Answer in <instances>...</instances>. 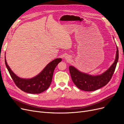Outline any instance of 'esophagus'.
<instances>
[{
	"label": "esophagus",
	"instance_id": "34e87169",
	"mask_svg": "<svg viewBox=\"0 0 124 124\" xmlns=\"http://www.w3.org/2000/svg\"><path fill=\"white\" fill-rule=\"evenodd\" d=\"M65 59L68 61H70V57H69V56H66Z\"/></svg>",
	"mask_w": 124,
	"mask_h": 124
}]
</instances>
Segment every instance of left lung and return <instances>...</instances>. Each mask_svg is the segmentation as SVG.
Here are the masks:
<instances>
[{"instance_id": "1", "label": "left lung", "mask_w": 124, "mask_h": 124, "mask_svg": "<svg viewBox=\"0 0 124 124\" xmlns=\"http://www.w3.org/2000/svg\"><path fill=\"white\" fill-rule=\"evenodd\" d=\"M118 60V50L117 46L116 58L114 63L106 72L100 76H92L82 73L72 66L69 67L71 78L74 84L82 91L92 92L106 85L112 77Z\"/></svg>"}]
</instances>
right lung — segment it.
I'll list each match as a JSON object with an SVG mask.
<instances>
[{
	"instance_id": "right-lung-1",
	"label": "right lung",
	"mask_w": 124,
	"mask_h": 124,
	"mask_svg": "<svg viewBox=\"0 0 124 124\" xmlns=\"http://www.w3.org/2000/svg\"><path fill=\"white\" fill-rule=\"evenodd\" d=\"M62 61L61 58L55 59L45 67L38 76L30 79L18 78L11 71L5 59V64L10 76L17 87L22 91L29 93H40L49 87L55 67Z\"/></svg>"
}]
</instances>
